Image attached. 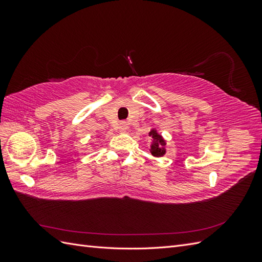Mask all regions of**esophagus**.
<instances>
[{
	"instance_id": "esophagus-1",
	"label": "esophagus",
	"mask_w": 262,
	"mask_h": 262,
	"mask_svg": "<svg viewBox=\"0 0 262 262\" xmlns=\"http://www.w3.org/2000/svg\"><path fill=\"white\" fill-rule=\"evenodd\" d=\"M129 128H130L129 123H126L125 121H122V122L119 123V131H120V132H126L129 130Z\"/></svg>"
}]
</instances>
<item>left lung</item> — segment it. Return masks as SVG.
<instances>
[{
	"label": "left lung",
	"instance_id": "obj_1",
	"mask_svg": "<svg viewBox=\"0 0 262 262\" xmlns=\"http://www.w3.org/2000/svg\"><path fill=\"white\" fill-rule=\"evenodd\" d=\"M148 137L152 138L150 143L149 153L154 157H162L166 154V140L163 138L162 134L157 132L156 128H153L148 132Z\"/></svg>",
	"mask_w": 262,
	"mask_h": 262
}]
</instances>
